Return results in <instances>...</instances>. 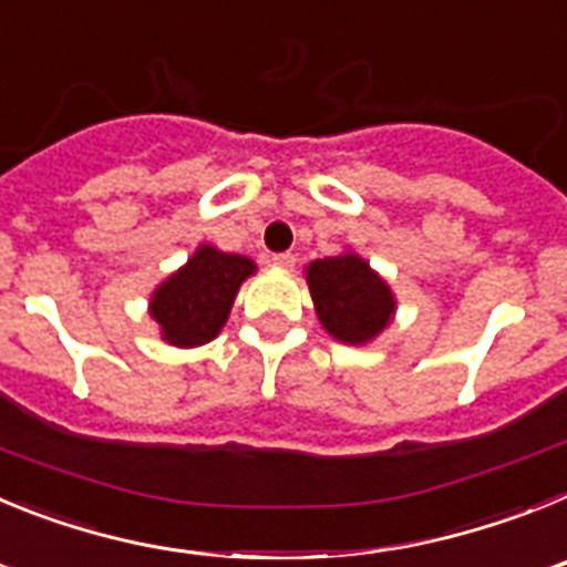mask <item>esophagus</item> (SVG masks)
<instances>
[{
    "label": "esophagus",
    "mask_w": 567,
    "mask_h": 567,
    "mask_svg": "<svg viewBox=\"0 0 567 567\" xmlns=\"http://www.w3.org/2000/svg\"><path fill=\"white\" fill-rule=\"evenodd\" d=\"M269 264H272L275 269H292L295 267V255H289V252L272 255V258H269Z\"/></svg>",
    "instance_id": "34e87169"
}]
</instances>
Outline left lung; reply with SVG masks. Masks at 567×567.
I'll return each mask as SVG.
<instances>
[{"mask_svg": "<svg viewBox=\"0 0 567 567\" xmlns=\"http://www.w3.org/2000/svg\"><path fill=\"white\" fill-rule=\"evenodd\" d=\"M315 315L329 338L346 346H365L389 329L398 315V298L380 272L352 249L312 260L307 269Z\"/></svg>", "mask_w": 567, "mask_h": 567, "instance_id": "left-lung-1", "label": "left lung"}]
</instances>
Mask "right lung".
<instances>
[{"instance_id": "obj_1", "label": "right lung", "mask_w": 567, "mask_h": 567, "mask_svg": "<svg viewBox=\"0 0 567 567\" xmlns=\"http://www.w3.org/2000/svg\"><path fill=\"white\" fill-rule=\"evenodd\" d=\"M255 272L258 267L247 255L198 244L187 264L167 275L150 295L147 312L164 343L195 349L218 338L240 284Z\"/></svg>"}]
</instances>
